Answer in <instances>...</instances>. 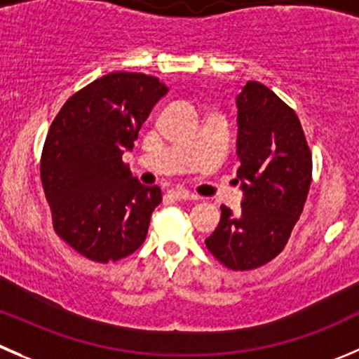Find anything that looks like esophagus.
I'll use <instances>...</instances> for the list:
<instances>
[{"instance_id":"obj_1","label":"esophagus","mask_w":359,"mask_h":359,"mask_svg":"<svg viewBox=\"0 0 359 359\" xmlns=\"http://www.w3.org/2000/svg\"><path fill=\"white\" fill-rule=\"evenodd\" d=\"M170 194H172V196L175 198V200H179V201H186V200L194 201V200H198L196 194L189 193V191H186V189H179V187H177V189L170 191Z\"/></svg>"}]
</instances>
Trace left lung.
<instances>
[{"label":"left lung","mask_w":359,"mask_h":359,"mask_svg":"<svg viewBox=\"0 0 359 359\" xmlns=\"http://www.w3.org/2000/svg\"><path fill=\"white\" fill-rule=\"evenodd\" d=\"M236 182L242 210L221 207V221L205 240L231 270H252L283 252L304 212L312 156L298 116L266 86L249 80L236 96Z\"/></svg>","instance_id":"left-lung-1"}]
</instances>
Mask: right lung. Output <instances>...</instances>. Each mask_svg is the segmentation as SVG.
Returning <instances> with one entry per match:
<instances>
[{
  "mask_svg": "<svg viewBox=\"0 0 359 359\" xmlns=\"http://www.w3.org/2000/svg\"><path fill=\"white\" fill-rule=\"evenodd\" d=\"M168 87L145 73L114 72L62 105L45 138L40 175L54 231L87 259L110 263L147 236L161 189L131 175L123 154Z\"/></svg>",
  "mask_w": 359,
  "mask_h": 359,
  "instance_id": "obj_1",
  "label": "right lung"
}]
</instances>
